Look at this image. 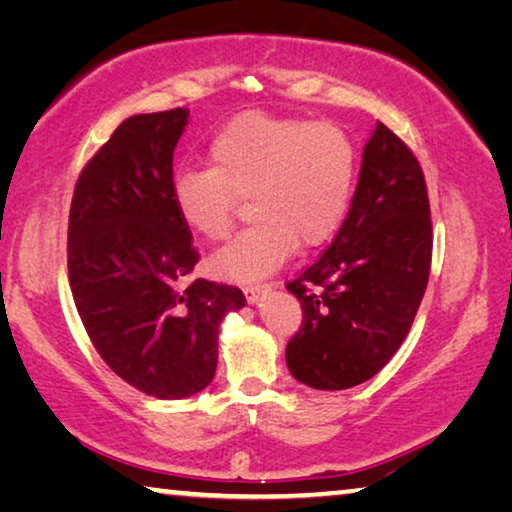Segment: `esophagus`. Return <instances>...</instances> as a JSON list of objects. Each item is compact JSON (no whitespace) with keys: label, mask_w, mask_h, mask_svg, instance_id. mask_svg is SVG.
Returning a JSON list of instances; mask_svg holds the SVG:
<instances>
[{"label":"esophagus","mask_w":512,"mask_h":512,"mask_svg":"<svg viewBox=\"0 0 512 512\" xmlns=\"http://www.w3.org/2000/svg\"><path fill=\"white\" fill-rule=\"evenodd\" d=\"M270 288H272V283H249V286H245L242 290H245L247 302L249 304H256Z\"/></svg>","instance_id":"obj_1"}]
</instances>
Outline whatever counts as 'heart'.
Segmentation results:
<instances>
[{"label": "heart", "instance_id": "1", "mask_svg": "<svg viewBox=\"0 0 512 512\" xmlns=\"http://www.w3.org/2000/svg\"><path fill=\"white\" fill-rule=\"evenodd\" d=\"M210 169L180 171L174 206L194 233L222 242L240 201L254 224L212 256V270L233 281L277 272L297 245L318 247L341 229L355 196L359 151L341 125L247 112L208 146Z\"/></svg>", "mask_w": 512, "mask_h": 512}]
</instances>
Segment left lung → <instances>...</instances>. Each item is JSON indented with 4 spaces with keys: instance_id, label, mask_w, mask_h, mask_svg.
I'll return each instance as SVG.
<instances>
[{
    "instance_id": "obj_1",
    "label": "left lung",
    "mask_w": 512,
    "mask_h": 512,
    "mask_svg": "<svg viewBox=\"0 0 512 512\" xmlns=\"http://www.w3.org/2000/svg\"><path fill=\"white\" fill-rule=\"evenodd\" d=\"M432 261L430 201L421 164L377 123L345 222L320 258L286 288L302 327L286 345L295 380L322 391L371 380L410 334Z\"/></svg>"
}]
</instances>
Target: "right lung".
I'll list each match as a JSON object with an SVG mask.
<instances>
[{
	"mask_svg": "<svg viewBox=\"0 0 512 512\" xmlns=\"http://www.w3.org/2000/svg\"><path fill=\"white\" fill-rule=\"evenodd\" d=\"M187 109L125 119L77 178L68 215V281L93 348L153 398H190L217 371L222 318L240 288L187 281L199 251L174 206V148Z\"/></svg>",
	"mask_w": 512,
	"mask_h": 512,
	"instance_id": "obj_1",
	"label": "right lung"
}]
</instances>
